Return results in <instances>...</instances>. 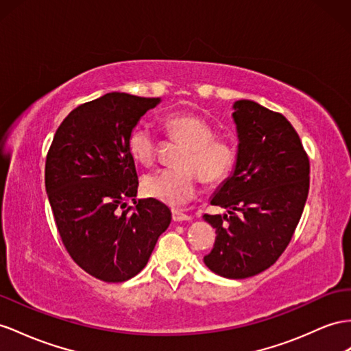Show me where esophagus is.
Returning a JSON list of instances; mask_svg holds the SVG:
<instances>
[{
    "mask_svg": "<svg viewBox=\"0 0 351 351\" xmlns=\"http://www.w3.org/2000/svg\"><path fill=\"white\" fill-rule=\"evenodd\" d=\"M172 218L175 222H182V221H191L190 215H186L178 209H172Z\"/></svg>",
    "mask_w": 351,
    "mask_h": 351,
    "instance_id": "1",
    "label": "esophagus"
}]
</instances>
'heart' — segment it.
Listing matches in <instances>:
<instances>
[{
  "label": "heart",
  "instance_id": "obj_1",
  "mask_svg": "<svg viewBox=\"0 0 351 351\" xmlns=\"http://www.w3.org/2000/svg\"><path fill=\"white\" fill-rule=\"evenodd\" d=\"M163 129L169 139L185 145L178 160L179 169H165L142 178V190L148 197L169 206L190 202L202 181L217 185L234 172L239 149L236 143L217 136L213 125L193 112L167 114ZM128 149L141 165H152L157 156V141L147 125L136 124L128 134Z\"/></svg>",
  "mask_w": 351,
  "mask_h": 351
}]
</instances>
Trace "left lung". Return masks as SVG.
Listing matches in <instances>:
<instances>
[{
	"label": "left lung",
	"instance_id": "1",
	"mask_svg": "<svg viewBox=\"0 0 351 351\" xmlns=\"http://www.w3.org/2000/svg\"><path fill=\"white\" fill-rule=\"evenodd\" d=\"M239 158L204 213L217 228L204 264L227 278H246L271 267L289 245L310 188V160L298 133L280 112L254 101L234 104Z\"/></svg>",
	"mask_w": 351,
	"mask_h": 351
}]
</instances>
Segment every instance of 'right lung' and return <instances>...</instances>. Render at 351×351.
Segmentation results:
<instances>
[{
    "label": "right lung",
    "instance_id": "1",
    "mask_svg": "<svg viewBox=\"0 0 351 351\" xmlns=\"http://www.w3.org/2000/svg\"><path fill=\"white\" fill-rule=\"evenodd\" d=\"M158 102L112 92L82 104L47 152L46 191L62 243L80 268L106 283L136 276L172 219L165 203L134 202L139 179L128 149L129 132Z\"/></svg>",
    "mask_w": 351,
    "mask_h": 351
}]
</instances>
